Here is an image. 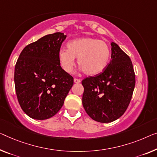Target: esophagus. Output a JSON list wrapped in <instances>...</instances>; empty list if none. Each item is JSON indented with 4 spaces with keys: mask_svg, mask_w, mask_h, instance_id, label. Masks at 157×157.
I'll return each instance as SVG.
<instances>
[{
    "mask_svg": "<svg viewBox=\"0 0 157 157\" xmlns=\"http://www.w3.org/2000/svg\"><path fill=\"white\" fill-rule=\"evenodd\" d=\"M81 82V80L80 79H77V78H75L74 79V82L75 83H79Z\"/></svg>",
    "mask_w": 157,
    "mask_h": 157,
    "instance_id": "1",
    "label": "esophagus"
}]
</instances>
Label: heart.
Here are the masks:
<instances>
[{"label": "heart", "mask_w": 157, "mask_h": 157, "mask_svg": "<svg viewBox=\"0 0 157 157\" xmlns=\"http://www.w3.org/2000/svg\"><path fill=\"white\" fill-rule=\"evenodd\" d=\"M67 49L60 48L58 59L60 67L69 73L75 64V58H78V64L84 73L94 76L101 73L108 65L110 49L106 42L97 39L84 37L69 41Z\"/></svg>", "instance_id": "1"}]
</instances>
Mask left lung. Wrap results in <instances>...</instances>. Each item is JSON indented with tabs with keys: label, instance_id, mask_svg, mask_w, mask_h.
<instances>
[{
	"label": "left lung",
	"instance_id": "8db88e82",
	"mask_svg": "<svg viewBox=\"0 0 157 157\" xmlns=\"http://www.w3.org/2000/svg\"><path fill=\"white\" fill-rule=\"evenodd\" d=\"M111 60L104 71L82 81V105L86 113L99 123L114 121L125 113L132 98L135 75L130 58L112 42Z\"/></svg>",
	"mask_w": 157,
	"mask_h": 157
}]
</instances>
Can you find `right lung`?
<instances>
[{
    "instance_id": "add662e5",
    "label": "right lung",
    "mask_w": 157,
    "mask_h": 157,
    "mask_svg": "<svg viewBox=\"0 0 157 157\" xmlns=\"http://www.w3.org/2000/svg\"><path fill=\"white\" fill-rule=\"evenodd\" d=\"M66 35H46L21 52L15 67V86L21 108L30 118L56 115L73 85V78L60 67L58 53Z\"/></svg>"
}]
</instances>
